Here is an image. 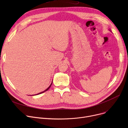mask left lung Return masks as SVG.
Returning <instances> with one entry per match:
<instances>
[{
    "label": "left lung",
    "mask_w": 128,
    "mask_h": 128,
    "mask_svg": "<svg viewBox=\"0 0 128 128\" xmlns=\"http://www.w3.org/2000/svg\"><path fill=\"white\" fill-rule=\"evenodd\" d=\"M110 32H112V31H111V30H110Z\"/></svg>",
    "instance_id": "left-lung-1"
}]
</instances>
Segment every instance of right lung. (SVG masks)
Here are the masks:
<instances>
[{"label":"right lung","mask_w":128,"mask_h":128,"mask_svg":"<svg viewBox=\"0 0 128 128\" xmlns=\"http://www.w3.org/2000/svg\"><path fill=\"white\" fill-rule=\"evenodd\" d=\"M52 84V83H51V84L50 85V86L48 87V88H47L44 91H42V92H40V93H38V94H35V95H38V94H42V93H44V92H46V91H47V90H49V89L50 88V86H51V84ZM32 96H34V95H32Z\"/></svg>","instance_id":"add662e5"}]
</instances>
